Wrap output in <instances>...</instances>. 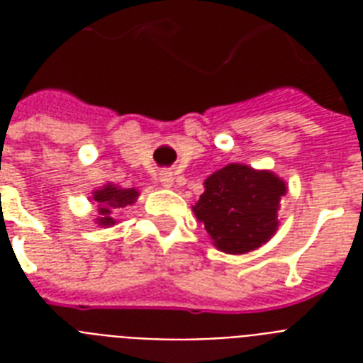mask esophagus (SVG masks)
Listing matches in <instances>:
<instances>
[{
  "mask_svg": "<svg viewBox=\"0 0 363 363\" xmlns=\"http://www.w3.org/2000/svg\"><path fill=\"white\" fill-rule=\"evenodd\" d=\"M160 182H162V186L169 188L171 184H173V173L167 169L160 171Z\"/></svg>",
  "mask_w": 363,
  "mask_h": 363,
  "instance_id": "obj_1",
  "label": "esophagus"
}]
</instances>
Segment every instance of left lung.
Segmentation results:
<instances>
[{
	"instance_id": "left-lung-1",
	"label": "left lung",
	"mask_w": 363,
	"mask_h": 363,
	"mask_svg": "<svg viewBox=\"0 0 363 363\" xmlns=\"http://www.w3.org/2000/svg\"><path fill=\"white\" fill-rule=\"evenodd\" d=\"M284 192V182L269 171L230 164L205 181V192L194 213L220 250L245 254L275 233Z\"/></svg>"
}]
</instances>
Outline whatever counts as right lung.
Listing matches in <instances>:
<instances>
[{"mask_svg": "<svg viewBox=\"0 0 363 363\" xmlns=\"http://www.w3.org/2000/svg\"><path fill=\"white\" fill-rule=\"evenodd\" d=\"M137 196H139V194H137L133 188L121 190V188H116L115 184H105L101 190H96V192H94V201H96L99 207V226H111V224H115V218H111L113 209L131 205L135 201Z\"/></svg>", "mask_w": 363, "mask_h": 363, "instance_id": "right-lung-1", "label": "right lung"}]
</instances>
